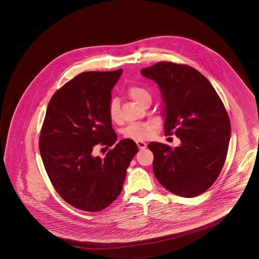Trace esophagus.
I'll list each match as a JSON object with an SVG mask.
<instances>
[{"mask_svg":"<svg viewBox=\"0 0 259 259\" xmlns=\"http://www.w3.org/2000/svg\"><path fill=\"white\" fill-rule=\"evenodd\" d=\"M136 144H137L138 148H140V149H145V148H147V147H148V145L145 142H143V141H137Z\"/></svg>","mask_w":259,"mask_h":259,"instance_id":"obj_1","label":"esophagus"}]
</instances>
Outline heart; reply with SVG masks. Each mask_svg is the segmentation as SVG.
Here are the masks:
<instances>
[{"label": "heart", "mask_w": 259, "mask_h": 259, "mask_svg": "<svg viewBox=\"0 0 259 259\" xmlns=\"http://www.w3.org/2000/svg\"><path fill=\"white\" fill-rule=\"evenodd\" d=\"M128 95L133 99L137 104L141 105L146 98L150 97L148 90L140 87H131L128 89ZM109 113L111 120H119V103L116 99H113L110 103ZM154 131V125L152 123H135L127 126L123 131V135L127 139L135 141H144L152 135Z\"/></svg>", "instance_id": "1"}]
</instances>
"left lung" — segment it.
I'll return each mask as SVG.
<instances>
[{
	"instance_id": "8db88e82",
	"label": "left lung",
	"mask_w": 259,
	"mask_h": 259,
	"mask_svg": "<svg viewBox=\"0 0 259 259\" xmlns=\"http://www.w3.org/2000/svg\"><path fill=\"white\" fill-rule=\"evenodd\" d=\"M157 83L163 101L166 135H175V148L152 142L153 172L167 190L182 197L197 196L218 179L231 137L230 120L211 83L192 67L159 62L142 69Z\"/></svg>"
}]
</instances>
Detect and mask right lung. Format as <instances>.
<instances>
[{
    "mask_svg": "<svg viewBox=\"0 0 259 259\" xmlns=\"http://www.w3.org/2000/svg\"><path fill=\"white\" fill-rule=\"evenodd\" d=\"M122 74L85 72L50 99L39 136V152L56 191L67 203L85 211L107 208L122 190L126 171L139 148L131 139L115 144L104 159L95 145L117 140L109 107L111 90Z\"/></svg>",
    "mask_w": 259,
    "mask_h": 259,
    "instance_id": "1",
    "label": "right lung"
}]
</instances>
